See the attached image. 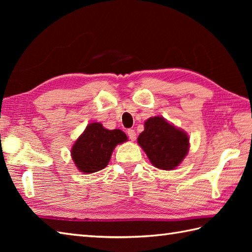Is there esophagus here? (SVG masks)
Here are the masks:
<instances>
[{
  "mask_svg": "<svg viewBox=\"0 0 252 252\" xmlns=\"http://www.w3.org/2000/svg\"><path fill=\"white\" fill-rule=\"evenodd\" d=\"M126 133H127V136L130 137L131 141H135V140H136V133H135L134 130L129 129V130L126 131Z\"/></svg>",
  "mask_w": 252,
  "mask_h": 252,
  "instance_id": "1",
  "label": "esophagus"
}]
</instances>
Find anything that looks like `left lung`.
<instances>
[{
  "mask_svg": "<svg viewBox=\"0 0 252 252\" xmlns=\"http://www.w3.org/2000/svg\"><path fill=\"white\" fill-rule=\"evenodd\" d=\"M137 143L154 167L161 170L175 169L183 161L189 149L187 133L159 116L145 121Z\"/></svg>",
  "mask_w": 252,
  "mask_h": 252,
  "instance_id": "obj_1",
  "label": "left lung"
}]
</instances>
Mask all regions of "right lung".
Listing matches in <instances>:
<instances>
[{
	"instance_id": "obj_1",
	"label": "right lung",
	"mask_w": 252,
	"mask_h": 252,
	"mask_svg": "<svg viewBox=\"0 0 252 252\" xmlns=\"http://www.w3.org/2000/svg\"><path fill=\"white\" fill-rule=\"evenodd\" d=\"M126 141V133L121 130H107L101 123H90L74 142L71 148V157L81 172H97L107 167L118 144Z\"/></svg>"
}]
</instances>
